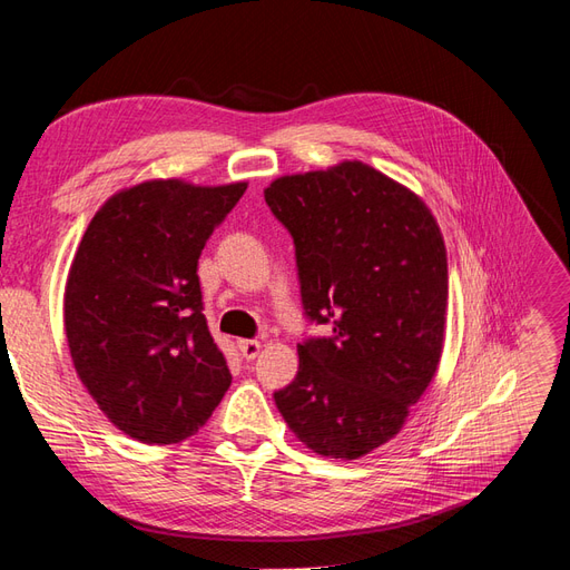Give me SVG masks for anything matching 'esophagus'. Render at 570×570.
Segmentation results:
<instances>
[{"mask_svg":"<svg viewBox=\"0 0 570 570\" xmlns=\"http://www.w3.org/2000/svg\"><path fill=\"white\" fill-rule=\"evenodd\" d=\"M238 348H240V354H243L245 361H253V358H257L262 344L257 340H240Z\"/></svg>","mask_w":570,"mask_h":570,"instance_id":"obj_1","label":"esophagus"}]
</instances>
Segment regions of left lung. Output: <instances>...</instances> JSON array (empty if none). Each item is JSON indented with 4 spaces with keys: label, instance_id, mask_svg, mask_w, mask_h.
Listing matches in <instances>:
<instances>
[{
    "label": "left lung",
    "instance_id": "1",
    "mask_svg": "<svg viewBox=\"0 0 570 570\" xmlns=\"http://www.w3.org/2000/svg\"><path fill=\"white\" fill-rule=\"evenodd\" d=\"M265 202L294 238L305 317L332 325L298 344V373L274 402L317 455L363 458L400 433L441 361V228L412 189L361 160L284 175Z\"/></svg>",
    "mask_w": 570,
    "mask_h": 570
}]
</instances>
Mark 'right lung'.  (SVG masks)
<instances>
[{
  "mask_svg": "<svg viewBox=\"0 0 570 570\" xmlns=\"http://www.w3.org/2000/svg\"><path fill=\"white\" fill-rule=\"evenodd\" d=\"M247 183L149 180L112 195L79 243L65 332L83 387L149 445L197 433L230 373L204 317L197 262Z\"/></svg>",
  "mask_w": 570,
  "mask_h": 570,
  "instance_id": "obj_1",
  "label": "right lung"
}]
</instances>
